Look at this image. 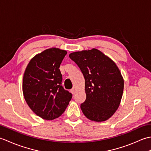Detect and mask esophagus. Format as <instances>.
I'll return each mask as SVG.
<instances>
[{
    "label": "esophagus",
    "mask_w": 151,
    "mask_h": 151,
    "mask_svg": "<svg viewBox=\"0 0 151 151\" xmlns=\"http://www.w3.org/2000/svg\"><path fill=\"white\" fill-rule=\"evenodd\" d=\"M70 92H71V93H72V94H75V92H76V91H75V88H73V89H70Z\"/></svg>",
    "instance_id": "obj_1"
}]
</instances>
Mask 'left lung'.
I'll list each match as a JSON object with an SVG mask.
<instances>
[{
	"label": "left lung",
	"instance_id": "1",
	"mask_svg": "<svg viewBox=\"0 0 151 151\" xmlns=\"http://www.w3.org/2000/svg\"><path fill=\"white\" fill-rule=\"evenodd\" d=\"M69 56L85 79L86 99L81 104L83 114L91 121L108 120L119 106L123 96L124 80L119 69L110 57L95 48Z\"/></svg>",
	"mask_w": 151,
	"mask_h": 151
}]
</instances>
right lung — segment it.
<instances>
[{
	"instance_id": "1",
	"label": "right lung",
	"mask_w": 151,
	"mask_h": 151,
	"mask_svg": "<svg viewBox=\"0 0 151 151\" xmlns=\"http://www.w3.org/2000/svg\"><path fill=\"white\" fill-rule=\"evenodd\" d=\"M67 53L52 47L34 56L28 63L22 78L25 101L34 114L45 120L62 115L72 95L61 86L62 76L59 69Z\"/></svg>"
}]
</instances>
